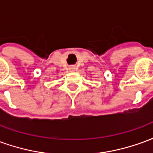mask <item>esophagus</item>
Returning a JSON list of instances; mask_svg holds the SVG:
<instances>
[{"mask_svg":"<svg viewBox=\"0 0 153 153\" xmlns=\"http://www.w3.org/2000/svg\"><path fill=\"white\" fill-rule=\"evenodd\" d=\"M70 69L71 71H74V70H75V68H74V67H70Z\"/></svg>","mask_w":153,"mask_h":153,"instance_id":"obj_1","label":"esophagus"}]
</instances>
